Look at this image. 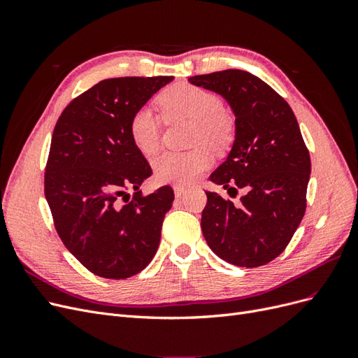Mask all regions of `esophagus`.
I'll use <instances>...</instances> for the list:
<instances>
[{
    "mask_svg": "<svg viewBox=\"0 0 358 358\" xmlns=\"http://www.w3.org/2000/svg\"><path fill=\"white\" fill-rule=\"evenodd\" d=\"M173 189H175V196H176V197H182L183 192L187 191L185 187H180V185H175V187H173Z\"/></svg>",
    "mask_w": 358,
    "mask_h": 358,
    "instance_id": "esophagus-1",
    "label": "esophagus"
}]
</instances>
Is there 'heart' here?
<instances>
[{
    "instance_id": "obj_1",
    "label": "heart",
    "mask_w": 358,
    "mask_h": 358,
    "mask_svg": "<svg viewBox=\"0 0 358 358\" xmlns=\"http://www.w3.org/2000/svg\"><path fill=\"white\" fill-rule=\"evenodd\" d=\"M158 106L167 122H191V145L208 146L216 152L233 145L236 117L212 91L188 83L173 85L158 95ZM129 136L143 154H155L161 143L159 117L148 107H140L129 119ZM210 164L212 157L201 146L188 152H166L155 161V175L161 182L188 185Z\"/></svg>"
}]
</instances>
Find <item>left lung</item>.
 I'll return each mask as SVG.
<instances>
[{
	"instance_id": "left-lung-1",
	"label": "left lung",
	"mask_w": 358,
	"mask_h": 358,
	"mask_svg": "<svg viewBox=\"0 0 358 358\" xmlns=\"http://www.w3.org/2000/svg\"><path fill=\"white\" fill-rule=\"evenodd\" d=\"M192 85L229 101L236 140L210 180L229 189L234 203L206 192L201 230L212 251L239 267H259L284 252L306 210L309 150L294 112L273 88L243 70L192 76Z\"/></svg>"
}]
</instances>
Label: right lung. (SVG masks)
Listing matches in <instances>:
<instances>
[{
	"label": "right lung",
	"mask_w": 358,
	"mask_h": 358,
	"mask_svg": "<svg viewBox=\"0 0 358 358\" xmlns=\"http://www.w3.org/2000/svg\"><path fill=\"white\" fill-rule=\"evenodd\" d=\"M171 76L104 79L58 117L45 169V196L62 243L96 276L127 279L154 258L171 187L143 196L152 175L129 136L133 113ZM134 189V197L126 191Z\"/></svg>",
	"instance_id": "right-lung-1"
}]
</instances>
